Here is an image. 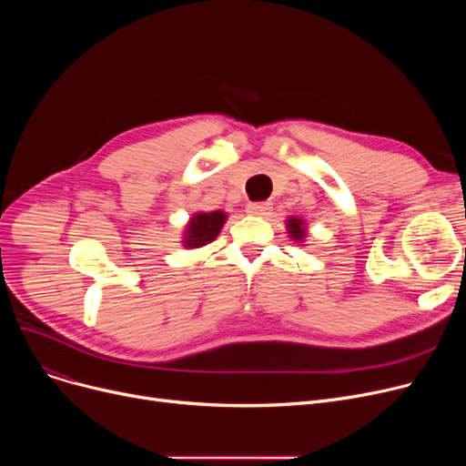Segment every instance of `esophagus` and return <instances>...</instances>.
<instances>
[{"mask_svg": "<svg viewBox=\"0 0 466 466\" xmlns=\"http://www.w3.org/2000/svg\"><path fill=\"white\" fill-rule=\"evenodd\" d=\"M246 211H248L249 215L262 217V215H266L268 211H270V204H268V202H251V204H248Z\"/></svg>", "mask_w": 466, "mask_h": 466, "instance_id": "esophagus-1", "label": "esophagus"}]
</instances>
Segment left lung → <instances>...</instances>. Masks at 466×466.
Masks as SVG:
<instances>
[{"instance_id": "left-lung-1", "label": "left lung", "mask_w": 466, "mask_h": 466, "mask_svg": "<svg viewBox=\"0 0 466 466\" xmlns=\"http://www.w3.org/2000/svg\"><path fill=\"white\" fill-rule=\"evenodd\" d=\"M287 232H289V236L295 239V241H304V238H306V225H304V220L302 218H299V217H289L287 218Z\"/></svg>"}]
</instances>
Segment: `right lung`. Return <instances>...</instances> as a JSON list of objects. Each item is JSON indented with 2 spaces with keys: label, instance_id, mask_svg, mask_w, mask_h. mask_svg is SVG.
Here are the masks:
<instances>
[{
  "label": "right lung",
  "instance_id": "add662e5",
  "mask_svg": "<svg viewBox=\"0 0 466 466\" xmlns=\"http://www.w3.org/2000/svg\"><path fill=\"white\" fill-rule=\"evenodd\" d=\"M227 220V213L225 211H209V213H196L194 217H190L187 230H185V248H202L211 243L220 228H223Z\"/></svg>",
  "mask_w": 466,
  "mask_h": 466
}]
</instances>
